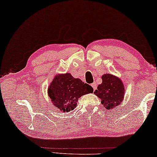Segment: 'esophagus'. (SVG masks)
<instances>
[{"label":"esophagus","instance_id":"1","mask_svg":"<svg viewBox=\"0 0 157 157\" xmlns=\"http://www.w3.org/2000/svg\"><path fill=\"white\" fill-rule=\"evenodd\" d=\"M91 86H92V88H93L94 90H95L97 89V83H95V82H94V83H92Z\"/></svg>","mask_w":157,"mask_h":157}]
</instances>
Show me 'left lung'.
Segmentation results:
<instances>
[{
  "label": "left lung",
  "mask_w": 157,
  "mask_h": 157,
  "mask_svg": "<svg viewBox=\"0 0 157 157\" xmlns=\"http://www.w3.org/2000/svg\"><path fill=\"white\" fill-rule=\"evenodd\" d=\"M102 83L94 92L101 103L106 109H113L122 101L124 94V88L120 78L112 74H106L101 76Z\"/></svg>",
  "instance_id": "1"
}]
</instances>
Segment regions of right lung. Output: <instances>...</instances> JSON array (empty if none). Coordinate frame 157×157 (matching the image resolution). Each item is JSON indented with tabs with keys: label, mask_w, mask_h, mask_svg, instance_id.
Returning <instances> with one entry per match:
<instances>
[{
	"label": "right lung",
	"mask_w": 157,
	"mask_h": 157,
	"mask_svg": "<svg viewBox=\"0 0 157 157\" xmlns=\"http://www.w3.org/2000/svg\"><path fill=\"white\" fill-rule=\"evenodd\" d=\"M92 92L91 86L74 78L69 73L56 75L48 89V94L53 105L63 112L74 110L81 96Z\"/></svg>",
	"instance_id": "right-lung-1"
}]
</instances>
